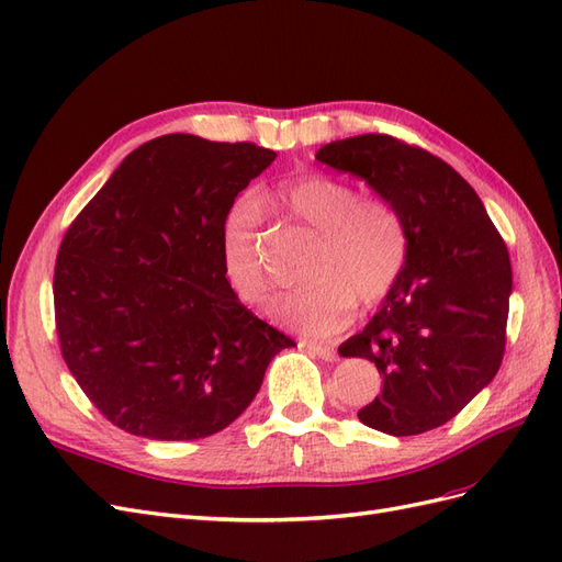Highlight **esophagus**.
<instances>
[{
    "instance_id": "esophagus-1",
    "label": "esophagus",
    "mask_w": 562,
    "mask_h": 562,
    "mask_svg": "<svg viewBox=\"0 0 562 562\" xmlns=\"http://www.w3.org/2000/svg\"><path fill=\"white\" fill-rule=\"evenodd\" d=\"M300 347L310 349L314 356H318V359L323 361H337V351L333 347H326V345H314V342H302Z\"/></svg>"
}]
</instances>
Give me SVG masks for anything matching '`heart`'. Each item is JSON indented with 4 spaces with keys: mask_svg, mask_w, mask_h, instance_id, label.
Returning <instances> with one entry per match:
<instances>
[{
    "mask_svg": "<svg viewBox=\"0 0 562 562\" xmlns=\"http://www.w3.org/2000/svg\"><path fill=\"white\" fill-rule=\"evenodd\" d=\"M271 199L316 236L307 269L312 283L285 293L271 307L281 326L312 339H330L349 326L356 302L372 310L394 291L411 252V234L401 209L389 196L361 194L345 178L307 171L279 182ZM258 225L255 201L239 199L220 234L225 274L234 293L252 307L271 295Z\"/></svg>",
    "mask_w": 562,
    "mask_h": 562,
    "instance_id": "b5f03b06",
    "label": "heart"
}]
</instances>
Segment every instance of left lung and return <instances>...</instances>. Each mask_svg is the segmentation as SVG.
<instances>
[{"label":"left lung","mask_w":562,"mask_h":562,"mask_svg":"<svg viewBox=\"0 0 562 562\" xmlns=\"http://www.w3.org/2000/svg\"><path fill=\"white\" fill-rule=\"evenodd\" d=\"M316 159L363 178L401 209L411 252L368 326L339 347L382 372L359 411L370 429L417 436L450 422L504 359L512 260L479 194L431 151L384 133L323 145Z\"/></svg>","instance_id":"left-lung-1"}]
</instances>
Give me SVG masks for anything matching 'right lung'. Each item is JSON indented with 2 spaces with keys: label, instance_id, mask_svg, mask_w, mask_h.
I'll list each match as a JSON object with an SVG mask.
<instances>
[{
  "label": "right lung",
  "instance_id": "right-lung-1",
  "mask_svg": "<svg viewBox=\"0 0 562 562\" xmlns=\"http://www.w3.org/2000/svg\"><path fill=\"white\" fill-rule=\"evenodd\" d=\"M274 159L255 143L168 133L133 149L67 227L60 353L114 427L155 440L223 431L295 345L244 307L220 252L234 199Z\"/></svg>",
  "mask_w": 562,
  "mask_h": 562
}]
</instances>
